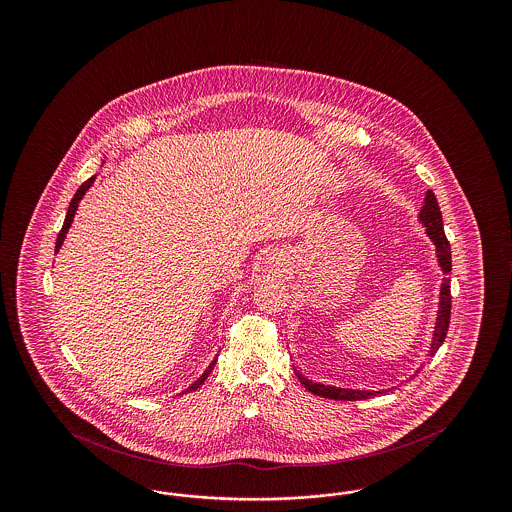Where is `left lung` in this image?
I'll use <instances>...</instances> for the list:
<instances>
[{
  "label": "left lung",
  "instance_id": "1",
  "mask_svg": "<svg viewBox=\"0 0 512 512\" xmlns=\"http://www.w3.org/2000/svg\"><path fill=\"white\" fill-rule=\"evenodd\" d=\"M418 219L422 222V226L426 228L428 238L436 245V255H438V263L441 270L445 274L451 272V245L445 238L443 232V220H441V211H439L438 199L432 190L426 192L424 197V205L420 209ZM449 318H451V286H449V278H443L441 290H439V311L436 318V330H434V341L430 347V355H434L441 347V343L445 341L447 330H449ZM297 380L305 386V390L315 393L318 397H326V399H336V401H361V399H370L374 395L380 393H388V390L370 391V390H351V388H338V386H326L320 382H313L309 378H305L299 370H295Z\"/></svg>",
  "mask_w": 512,
  "mask_h": 512
}]
</instances>
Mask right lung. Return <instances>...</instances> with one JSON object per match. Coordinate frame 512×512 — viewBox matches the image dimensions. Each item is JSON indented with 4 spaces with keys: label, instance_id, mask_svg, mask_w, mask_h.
I'll use <instances>...</instances> for the list:
<instances>
[{
    "label": "right lung",
    "instance_id": "obj_1",
    "mask_svg": "<svg viewBox=\"0 0 512 512\" xmlns=\"http://www.w3.org/2000/svg\"><path fill=\"white\" fill-rule=\"evenodd\" d=\"M94 180H96V176H92V178H88L78 190H76V194H74L73 201H71V205H69V211H67V219L63 222V228H61V232H59V236H57V242H55V253L61 249V245L65 242V238H67V234H69V228H71V224H73L74 215H76V209H78V203L82 201V197L86 195V192L92 188V184H94ZM213 366H215V361L209 365V368L195 380L194 384L188 388L186 391H194L207 380V376L211 374V370H213Z\"/></svg>",
    "mask_w": 512,
    "mask_h": 512
}]
</instances>
